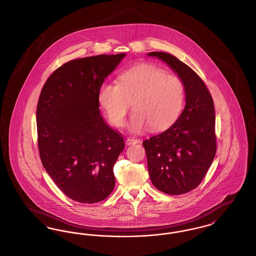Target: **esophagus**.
Returning a JSON list of instances; mask_svg holds the SVG:
<instances>
[{
	"instance_id": "esophagus-1",
	"label": "esophagus",
	"mask_w": 256,
	"mask_h": 256,
	"mask_svg": "<svg viewBox=\"0 0 256 256\" xmlns=\"http://www.w3.org/2000/svg\"><path fill=\"white\" fill-rule=\"evenodd\" d=\"M126 144L128 145H134V144H137V143H139L140 142V140L139 139H136V138H132V137H130V138H128L126 139Z\"/></svg>"
}]
</instances>
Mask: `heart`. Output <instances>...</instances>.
Returning <instances> with one entry per match:
<instances>
[{
	"label": "heart",
	"instance_id": "obj_1",
	"mask_svg": "<svg viewBox=\"0 0 256 256\" xmlns=\"http://www.w3.org/2000/svg\"><path fill=\"white\" fill-rule=\"evenodd\" d=\"M185 100L182 80L152 64H140L124 71L118 84H104L98 100L110 124L122 126L132 108L135 111L128 130L139 132L150 126L152 132L169 128L178 120Z\"/></svg>",
	"mask_w": 256,
	"mask_h": 256
}]
</instances>
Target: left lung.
Wrapping results in <instances>:
<instances>
[{"instance_id": "8db88e82", "label": "left lung", "mask_w": 256, "mask_h": 256, "mask_svg": "<svg viewBox=\"0 0 256 256\" xmlns=\"http://www.w3.org/2000/svg\"><path fill=\"white\" fill-rule=\"evenodd\" d=\"M148 56L167 63L185 86L186 104L180 118L143 142L154 186L168 195H182L200 185L215 158L214 102L204 80L182 61L163 52Z\"/></svg>"}]
</instances>
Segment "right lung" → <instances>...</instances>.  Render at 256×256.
<instances>
[{
	"mask_svg": "<svg viewBox=\"0 0 256 256\" xmlns=\"http://www.w3.org/2000/svg\"><path fill=\"white\" fill-rule=\"evenodd\" d=\"M124 54L68 61L49 76L37 104V141L42 164L61 191L95 204L113 191V166L124 148L106 124L98 92Z\"/></svg>",
	"mask_w": 256,
	"mask_h": 256,
	"instance_id": "obj_1",
	"label": "right lung"
}]
</instances>
